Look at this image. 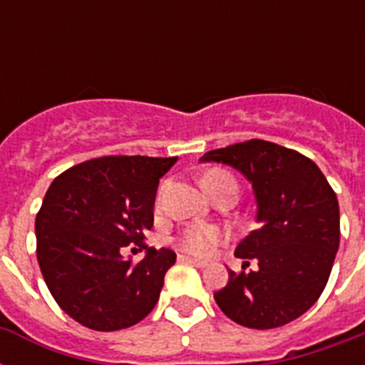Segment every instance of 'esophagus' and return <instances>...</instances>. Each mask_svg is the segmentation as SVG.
Returning <instances> with one entry per match:
<instances>
[{
    "label": "esophagus",
    "instance_id": "obj_1",
    "mask_svg": "<svg viewBox=\"0 0 365 365\" xmlns=\"http://www.w3.org/2000/svg\"><path fill=\"white\" fill-rule=\"evenodd\" d=\"M180 261H183V263H189V265L197 267V269H205V267H206L205 261L193 259V257H187V255H180Z\"/></svg>",
    "mask_w": 365,
    "mask_h": 365
}]
</instances>
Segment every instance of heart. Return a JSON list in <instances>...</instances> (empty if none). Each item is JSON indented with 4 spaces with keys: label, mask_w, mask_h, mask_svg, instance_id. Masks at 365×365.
Returning <instances> with one entry per match:
<instances>
[{
    "label": "heart",
    "mask_w": 365,
    "mask_h": 365,
    "mask_svg": "<svg viewBox=\"0 0 365 365\" xmlns=\"http://www.w3.org/2000/svg\"><path fill=\"white\" fill-rule=\"evenodd\" d=\"M223 183H235L231 174L225 170H210L202 178V187L214 189ZM223 242V235L216 227H193L185 229L176 239V246L180 252H185L189 255L197 257H208L216 252V248Z\"/></svg>",
    "instance_id": "1"
}]
</instances>
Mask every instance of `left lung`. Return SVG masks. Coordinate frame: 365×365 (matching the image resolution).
<instances>
[{"label": "left lung", "mask_w": 365, "mask_h": 365, "mask_svg": "<svg viewBox=\"0 0 365 365\" xmlns=\"http://www.w3.org/2000/svg\"><path fill=\"white\" fill-rule=\"evenodd\" d=\"M200 160L235 166L257 200L259 225L235 250L242 271H229L227 286L214 294L217 307L252 329L299 318L326 288L339 248V205L322 170L299 151L267 140L212 149ZM252 259L258 269L246 272Z\"/></svg>", "instance_id": "8db88e82"}]
</instances>
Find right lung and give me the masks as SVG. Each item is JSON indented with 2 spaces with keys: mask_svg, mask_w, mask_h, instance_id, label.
<instances>
[{
  "mask_svg": "<svg viewBox=\"0 0 365 365\" xmlns=\"http://www.w3.org/2000/svg\"><path fill=\"white\" fill-rule=\"evenodd\" d=\"M178 157L110 155L54 178L36 217L37 261L62 311L85 328L115 331L148 317L176 254L149 248L160 176ZM136 243L138 264L122 257ZM136 250V248H132Z\"/></svg>",
  "mask_w": 365,
  "mask_h": 365,
  "instance_id": "1",
  "label": "right lung"
}]
</instances>
